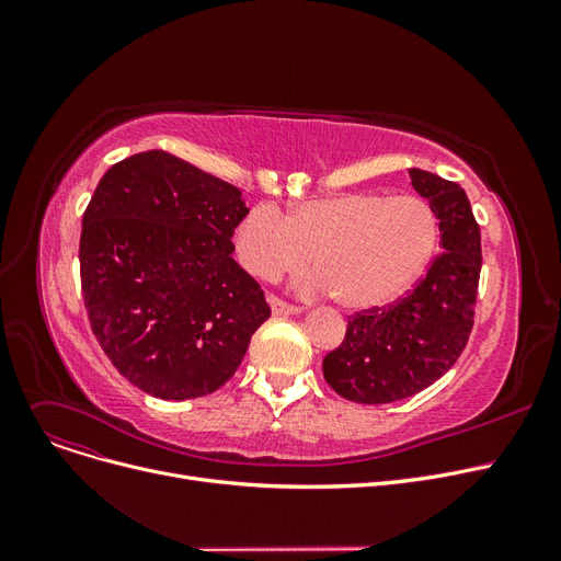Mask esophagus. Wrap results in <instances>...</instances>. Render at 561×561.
I'll list each match as a JSON object with an SVG mask.
<instances>
[{
	"instance_id": "1",
	"label": "esophagus",
	"mask_w": 561,
	"mask_h": 561,
	"mask_svg": "<svg viewBox=\"0 0 561 561\" xmlns=\"http://www.w3.org/2000/svg\"><path fill=\"white\" fill-rule=\"evenodd\" d=\"M268 305H271L273 313H277V316H296V313H302V309H300V307H296V305H288V302H284V300H279V298H275V296H268Z\"/></svg>"
}]
</instances>
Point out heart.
I'll return each instance as SVG.
<instances>
[{
    "label": "heart",
    "instance_id": "heart-1",
    "mask_svg": "<svg viewBox=\"0 0 561 561\" xmlns=\"http://www.w3.org/2000/svg\"><path fill=\"white\" fill-rule=\"evenodd\" d=\"M432 206L414 195L343 193L293 204L284 216L256 204L239 220L233 245L243 268L273 282L311 261L316 290H334L347 309L389 305L416 282L436 248Z\"/></svg>",
    "mask_w": 561,
    "mask_h": 561
}]
</instances>
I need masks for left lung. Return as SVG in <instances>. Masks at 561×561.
<instances>
[{"instance_id": "8db88e82", "label": "left lung", "mask_w": 561, "mask_h": 561, "mask_svg": "<svg viewBox=\"0 0 561 561\" xmlns=\"http://www.w3.org/2000/svg\"><path fill=\"white\" fill-rule=\"evenodd\" d=\"M409 180L432 206L444 252L407 298L352 316L343 343L322 359L328 385L352 402L421 393L455 366L473 330L482 245L466 191L419 168H409Z\"/></svg>"}]
</instances>
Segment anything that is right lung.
I'll use <instances>...</instances> for the list:
<instances>
[{"label":"right lung","mask_w":561,"mask_h":561,"mask_svg":"<svg viewBox=\"0 0 561 561\" xmlns=\"http://www.w3.org/2000/svg\"><path fill=\"white\" fill-rule=\"evenodd\" d=\"M241 191L163 150L106 170L81 222L88 320L111 364L161 400L218 391L268 320L231 259Z\"/></svg>","instance_id":"add662e5"}]
</instances>
